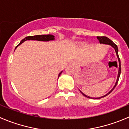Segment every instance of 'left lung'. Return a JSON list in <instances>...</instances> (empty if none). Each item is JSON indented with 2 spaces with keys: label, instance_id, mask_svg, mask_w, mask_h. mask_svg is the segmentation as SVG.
Wrapping results in <instances>:
<instances>
[{
  "label": "left lung",
  "instance_id": "obj_1",
  "mask_svg": "<svg viewBox=\"0 0 129 129\" xmlns=\"http://www.w3.org/2000/svg\"><path fill=\"white\" fill-rule=\"evenodd\" d=\"M97 38H98V40H99L100 43H103V44H106V45H109L112 46V47H113V48L115 49V52H116V54H117V58H118V63H119V66H118V76H117V81H116V83L115 84L114 87L112 88V89L108 93H107V94H105V96H102V97H99V98H91V97H89V96H87V95H86L85 94H84L83 92H82V91H80V92H81V94H82L83 96H86V97H87V98H92V99H100V98H103V97H105V96H107L108 94H109L110 92H112V91H113V89H114L115 87H116V86H117V83H118V79H119V77H120V73H121V63H120V58H119V56H118V47H117V45L115 44L114 43H113V42H112L111 40H110L109 38H107V37H97Z\"/></svg>",
  "mask_w": 129,
  "mask_h": 129
}]
</instances>
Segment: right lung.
I'll list each match as a JSON object with an SVG mask.
<instances>
[{
    "mask_svg": "<svg viewBox=\"0 0 129 129\" xmlns=\"http://www.w3.org/2000/svg\"><path fill=\"white\" fill-rule=\"evenodd\" d=\"M54 36L52 35H35V36H29V37H26L25 38H24L23 40L21 41V42L19 43V44L16 47V48L18 47L19 45H21V43H23L26 40H38V41H43V42H48V41L50 40H55ZM15 48V49H16ZM62 72H60L58 75V77L60 76V75L61 74V73Z\"/></svg>",
    "mask_w": 129,
    "mask_h": 129,
    "instance_id": "obj_1",
    "label": "right lung"
}]
</instances>
